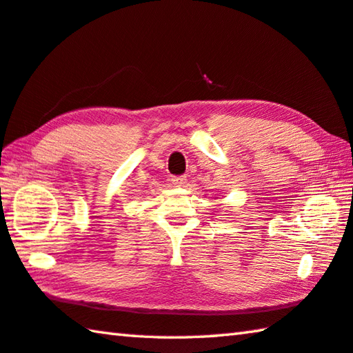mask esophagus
I'll return each instance as SVG.
<instances>
[{"label": "esophagus", "mask_w": 353, "mask_h": 353, "mask_svg": "<svg viewBox=\"0 0 353 353\" xmlns=\"http://www.w3.org/2000/svg\"><path fill=\"white\" fill-rule=\"evenodd\" d=\"M171 182H172V185H176V187H182V185L187 182V177H185V176H174L171 179Z\"/></svg>", "instance_id": "34e87169"}]
</instances>
